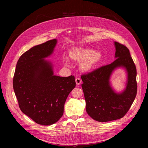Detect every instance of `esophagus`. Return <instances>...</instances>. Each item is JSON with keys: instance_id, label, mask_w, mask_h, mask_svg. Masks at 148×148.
<instances>
[{"instance_id": "34e87169", "label": "esophagus", "mask_w": 148, "mask_h": 148, "mask_svg": "<svg viewBox=\"0 0 148 148\" xmlns=\"http://www.w3.org/2000/svg\"><path fill=\"white\" fill-rule=\"evenodd\" d=\"M81 82H82V80H81V78H76V79H75V82H76V84L77 85H80V84L81 83Z\"/></svg>"}]
</instances>
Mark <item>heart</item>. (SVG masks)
I'll use <instances>...</instances> for the list:
<instances>
[{"mask_svg": "<svg viewBox=\"0 0 148 148\" xmlns=\"http://www.w3.org/2000/svg\"><path fill=\"white\" fill-rule=\"evenodd\" d=\"M70 58L73 61L79 62V67L84 73H90L94 70L102 59V54L98 51L86 47H73L69 51ZM66 63L68 59L64 58Z\"/></svg>", "mask_w": 148, "mask_h": 148, "instance_id": "heart-1", "label": "heart"}]
</instances>
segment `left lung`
<instances>
[{
  "label": "left lung",
  "instance_id": "1",
  "mask_svg": "<svg viewBox=\"0 0 148 148\" xmlns=\"http://www.w3.org/2000/svg\"><path fill=\"white\" fill-rule=\"evenodd\" d=\"M116 60L91 73L81 75V87L86 102V111L94 120L103 122L122 118L127 113L137 93L136 69L129 49L116 41ZM122 67L127 73L126 88L116 93L110 83L112 72Z\"/></svg>",
  "mask_w": 148,
  "mask_h": 148
}]
</instances>
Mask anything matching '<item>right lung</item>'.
<instances>
[{
    "label": "right lung",
    "instance_id": "right-lung-1",
    "mask_svg": "<svg viewBox=\"0 0 148 148\" xmlns=\"http://www.w3.org/2000/svg\"><path fill=\"white\" fill-rule=\"evenodd\" d=\"M56 39L33 47L19 58L13 77L18 106L35 122L50 125L62 116L67 98L75 87V77L54 75L51 56Z\"/></svg>",
    "mask_w": 148,
    "mask_h": 148
}]
</instances>
